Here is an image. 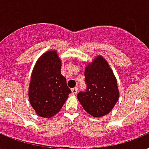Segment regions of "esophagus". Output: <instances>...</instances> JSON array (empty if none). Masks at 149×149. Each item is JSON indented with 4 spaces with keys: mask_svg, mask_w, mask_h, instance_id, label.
I'll use <instances>...</instances> for the list:
<instances>
[{
    "mask_svg": "<svg viewBox=\"0 0 149 149\" xmlns=\"http://www.w3.org/2000/svg\"><path fill=\"white\" fill-rule=\"evenodd\" d=\"M71 92H72V94H73V95H75L76 93H78V88L75 87L74 88H72V89H71Z\"/></svg>",
    "mask_w": 149,
    "mask_h": 149,
    "instance_id": "obj_1",
    "label": "esophagus"
}]
</instances>
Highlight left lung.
I'll return each instance as SVG.
<instances>
[{
    "label": "left lung",
    "instance_id": "8db88e82",
    "mask_svg": "<svg viewBox=\"0 0 149 149\" xmlns=\"http://www.w3.org/2000/svg\"><path fill=\"white\" fill-rule=\"evenodd\" d=\"M85 77L87 89L78 94L83 109L94 117L107 115L118 101L119 89L113 71L102 56L98 55L86 64Z\"/></svg>",
    "mask_w": 149,
    "mask_h": 149
}]
</instances>
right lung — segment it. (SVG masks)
Returning <instances> with one entry per match:
<instances>
[{
	"instance_id": "add662e5",
	"label": "right lung",
	"mask_w": 149,
	"mask_h": 149,
	"mask_svg": "<svg viewBox=\"0 0 149 149\" xmlns=\"http://www.w3.org/2000/svg\"><path fill=\"white\" fill-rule=\"evenodd\" d=\"M61 60L55 49L39 57L31 74L29 100L38 116L50 118L58 113L71 93L61 73Z\"/></svg>"
}]
</instances>
